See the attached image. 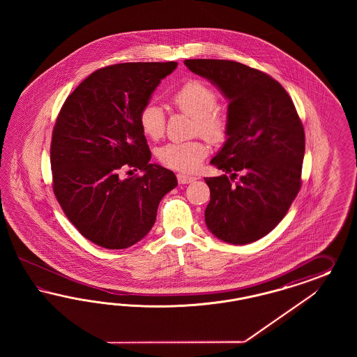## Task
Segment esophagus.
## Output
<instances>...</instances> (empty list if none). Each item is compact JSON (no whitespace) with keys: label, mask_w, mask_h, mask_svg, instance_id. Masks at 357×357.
<instances>
[{"label":"esophagus","mask_w":357,"mask_h":357,"mask_svg":"<svg viewBox=\"0 0 357 357\" xmlns=\"http://www.w3.org/2000/svg\"><path fill=\"white\" fill-rule=\"evenodd\" d=\"M176 178H178V182L181 184H188L192 183L194 181H196L197 178L196 176H191V175H185V174H178L176 175Z\"/></svg>","instance_id":"esophagus-1"}]
</instances>
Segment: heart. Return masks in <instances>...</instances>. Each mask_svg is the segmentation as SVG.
<instances>
[{
  "label": "heart",
  "instance_id": "obj_1",
  "mask_svg": "<svg viewBox=\"0 0 357 357\" xmlns=\"http://www.w3.org/2000/svg\"><path fill=\"white\" fill-rule=\"evenodd\" d=\"M174 105L195 118V128L208 140L220 142L227 136V120L217 107L216 91L200 79L185 82L173 96ZM142 133L151 140L162 137L166 119L162 108L155 103H146L139 114ZM208 154L203 141L172 142L158 151L160 161L175 170L192 172Z\"/></svg>",
  "mask_w": 357,
  "mask_h": 357
}]
</instances>
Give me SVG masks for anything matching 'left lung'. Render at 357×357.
Instances as JSON below:
<instances>
[{"label": "left lung", "instance_id": "8db88e82", "mask_svg": "<svg viewBox=\"0 0 357 357\" xmlns=\"http://www.w3.org/2000/svg\"><path fill=\"white\" fill-rule=\"evenodd\" d=\"M184 65L229 100L227 140L211 161L225 174L204 178L206 227L231 245L255 242L278 227L301 188L303 123L285 89L258 69L213 59Z\"/></svg>", "mask_w": 357, "mask_h": 357}]
</instances>
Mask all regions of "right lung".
Masks as SVG:
<instances>
[{
	"mask_svg": "<svg viewBox=\"0 0 357 357\" xmlns=\"http://www.w3.org/2000/svg\"><path fill=\"white\" fill-rule=\"evenodd\" d=\"M170 63H124L98 69L66 98L51 142L54 192L77 230L100 248L127 249L155 222L163 196L176 187L173 172L151 163L139 124ZM136 167L144 175L123 180ZM132 172V170H130Z\"/></svg>",
	"mask_w": 357,
	"mask_h": 357,
	"instance_id": "1",
	"label": "right lung"
}]
</instances>
